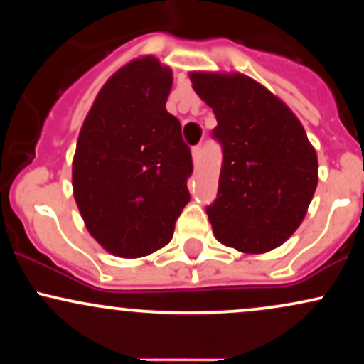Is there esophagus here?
Masks as SVG:
<instances>
[{
	"label": "esophagus",
	"instance_id": "esophagus-1",
	"mask_svg": "<svg viewBox=\"0 0 364 364\" xmlns=\"http://www.w3.org/2000/svg\"><path fill=\"white\" fill-rule=\"evenodd\" d=\"M202 152H203L202 145H195V147L191 149V156H193V161L195 162H198L200 159H202Z\"/></svg>",
	"mask_w": 364,
	"mask_h": 364
}]
</instances>
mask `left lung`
I'll return each instance as SVG.
<instances>
[{
  "mask_svg": "<svg viewBox=\"0 0 364 364\" xmlns=\"http://www.w3.org/2000/svg\"><path fill=\"white\" fill-rule=\"evenodd\" d=\"M214 111L223 147L214 203L207 207L220 243L243 253L281 246L299 228L318 183V159L294 112L241 73H190Z\"/></svg>",
  "mask_w": 364,
  "mask_h": 364,
  "instance_id": "1",
  "label": "left lung"
}]
</instances>
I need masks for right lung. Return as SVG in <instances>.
<instances>
[{"mask_svg":"<svg viewBox=\"0 0 364 364\" xmlns=\"http://www.w3.org/2000/svg\"><path fill=\"white\" fill-rule=\"evenodd\" d=\"M173 73L152 56L128 63L92 104L73 157V195L87 229L123 258L171 241L190 202L191 150L166 111Z\"/></svg>","mask_w":364,"mask_h":364,"instance_id":"right-lung-1","label":"right lung"}]
</instances>
